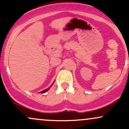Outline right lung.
<instances>
[{"label":"right lung","instance_id":"1","mask_svg":"<svg viewBox=\"0 0 129 129\" xmlns=\"http://www.w3.org/2000/svg\"><path fill=\"white\" fill-rule=\"evenodd\" d=\"M54 82H53V83L52 84H51V86H50V87H49V88H47V89H45V90H42V91H41V92H40V93H44L47 92V91H48V90L50 89V87H51V86H52V85H53V84H54Z\"/></svg>","mask_w":129,"mask_h":129}]
</instances>
